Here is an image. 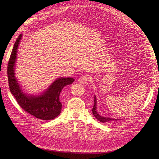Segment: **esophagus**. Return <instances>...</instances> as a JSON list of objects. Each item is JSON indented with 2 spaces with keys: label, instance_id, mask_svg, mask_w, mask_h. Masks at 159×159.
<instances>
[{
  "label": "esophagus",
  "instance_id": "esophagus-1",
  "mask_svg": "<svg viewBox=\"0 0 159 159\" xmlns=\"http://www.w3.org/2000/svg\"><path fill=\"white\" fill-rule=\"evenodd\" d=\"M89 80V77L87 75H82L80 77V78L79 79L78 81L79 82L81 83V84H85L86 82H88V80Z\"/></svg>",
  "mask_w": 159,
  "mask_h": 159
}]
</instances>
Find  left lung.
Returning <instances> with one entry per match:
<instances>
[{
	"mask_svg": "<svg viewBox=\"0 0 159 159\" xmlns=\"http://www.w3.org/2000/svg\"><path fill=\"white\" fill-rule=\"evenodd\" d=\"M96 97L95 96L94 97V106H93V108L92 109V112L93 113L94 116H95V118L98 120L100 122H102V123H108L109 122H112V121H117L116 119H112V118H106V117H102V116L99 115L98 114V112H97L96 111Z\"/></svg>",
	"mask_w": 159,
	"mask_h": 159,
	"instance_id": "obj_1",
	"label": "left lung"
}]
</instances>
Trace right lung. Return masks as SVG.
Segmentation results:
<instances>
[{
	"label": "right lung",
	"instance_id": "obj_1",
	"mask_svg": "<svg viewBox=\"0 0 159 159\" xmlns=\"http://www.w3.org/2000/svg\"><path fill=\"white\" fill-rule=\"evenodd\" d=\"M22 34L17 38L7 64V77L10 91L22 109L33 116L42 120H53L61 112L62 104L60 94L63 88L74 82L71 77L59 78L56 80L41 96H28L22 92L14 75L16 53Z\"/></svg>",
	"mask_w": 159,
	"mask_h": 159
}]
</instances>
